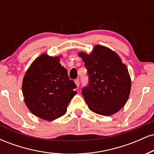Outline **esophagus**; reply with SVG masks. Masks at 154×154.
I'll return each instance as SVG.
<instances>
[{
	"mask_svg": "<svg viewBox=\"0 0 154 154\" xmlns=\"http://www.w3.org/2000/svg\"><path fill=\"white\" fill-rule=\"evenodd\" d=\"M75 82L76 84V85H77V87H79V80L78 79H76L75 80Z\"/></svg>",
	"mask_w": 154,
	"mask_h": 154,
	"instance_id": "esophagus-1",
	"label": "esophagus"
}]
</instances>
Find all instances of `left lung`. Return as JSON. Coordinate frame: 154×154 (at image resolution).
Wrapping results in <instances>:
<instances>
[{"mask_svg":"<svg viewBox=\"0 0 154 154\" xmlns=\"http://www.w3.org/2000/svg\"><path fill=\"white\" fill-rule=\"evenodd\" d=\"M88 69L89 82L82 94L90 110L103 116H111L126 103L131 79L126 65L109 48L96 45L90 54L79 52Z\"/></svg>","mask_w":154,"mask_h":154,"instance_id":"obj_1","label":"left lung"}]
</instances>
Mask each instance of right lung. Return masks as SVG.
<instances>
[{"mask_svg": "<svg viewBox=\"0 0 154 154\" xmlns=\"http://www.w3.org/2000/svg\"><path fill=\"white\" fill-rule=\"evenodd\" d=\"M59 61V56L40 55L26 70L22 82L26 106L35 116L48 121L65 114L77 93L75 83Z\"/></svg>", "mask_w": 154, "mask_h": 154, "instance_id": "right-lung-1", "label": "right lung"}]
</instances>
